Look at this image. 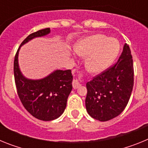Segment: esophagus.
Listing matches in <instances>:
<instances>
[{"label":"esophagus","mask_w":148,"mask_h":148,"mask_svg":"<svg viewBox=\"0 0 148 148\" xmlns=\"http://www.w3.org/2000/svg\"><path fill=\"white\" fill-rule=\"evenodd\" d=\"M78 78L80 79L81 78V76L79 75V77H78ZM78 78H74L73 81V87L74 89H77L78 88V87H80L81 85H82V84L80 83V82H79V80H78Z\"/></svg>","instance_id":"esophagus-1"}]
</instances>
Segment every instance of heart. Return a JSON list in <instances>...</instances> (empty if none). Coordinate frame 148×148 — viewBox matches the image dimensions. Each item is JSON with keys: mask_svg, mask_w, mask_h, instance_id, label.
I'll list each match as a JSON object with an SVG mask.
<instances>
[{"mask_svg": "<svg viewBox=\"0 0 148 148\" xmlns=\"http://www.w3.org/2000/svg\"><path fill=\"white\" fill-rule=\"evenodd\" d=\"M120 47L119 41L116 38L97 34L79 40L75 46V50L79 56L87 57V70L98 74L113 63L119 53Z\"/></svg>", "mask_w": 148, "mask_h": 148, "instance_id": "heart-1", "label": "heart"}]
</instances>
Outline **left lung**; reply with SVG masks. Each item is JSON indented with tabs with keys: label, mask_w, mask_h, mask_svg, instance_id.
<instances>
[{
	"label": "left lung",
	"mask_w": 148,
	"mask_h": 148,
	"mask_svg": "<svg viewBox=\"0 0 148 148\" xmlns=\"http://www.w3.org/2000/svg\"><path fill=\"white\" fill-rule=\"evenodd\" d=\"M133 58L126 44L116 64L87 83L86 109L101 121L118 116L126 108L133 87Z\"/></svg>",
	"instance_id": "1"
}]
</instances>
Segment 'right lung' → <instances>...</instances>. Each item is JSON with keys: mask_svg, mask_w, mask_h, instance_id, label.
Instances as JSON below:
<instances>
[{"mask_svg": "<svg viewBox=\"0 0 148 148\" xmlns=\"http://www.w3.org/2000/svg\"><path fill=\"white\" fill-rule=\"evenodd\" d=\"M46 28L30 34L21 46L35 37L47 35ZM20 46V47H21ZM18 49L14 59V76L17 92L22 104L30 114L42 121L58 118L64 111L67 98L73 89L71 70H56L40 80H30L23 77L18 67Z\"/></svg>", "mask_w": 148, "mask_h": 148, "instance_id": "obj_1", "label": "right lung"}]
</instances>
